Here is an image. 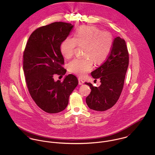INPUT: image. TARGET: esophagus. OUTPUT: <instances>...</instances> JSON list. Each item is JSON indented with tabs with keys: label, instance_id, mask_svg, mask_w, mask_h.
Returning a JSON list of instances; mask_svg holds the SVG:
<instances>
[{
	"label": "esophagus",
	"instance_id": "1",
	"mask_svg": "<svg viewBox=\"0 0 155 155\" xmlns=\"http://www.w3.org/2000/svg\"><path fill=\"white\" fill-rule=\"evenodd\" d=\"M78 81H79V85H83V84H84V81H83V80H82L81 78H79V79H78Z\"/></svg>",
	"mask_w": 155,
	"mask_h": 155
}]
</instances>
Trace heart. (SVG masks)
I'll return each mask as SVG.
<instances>
[{
    "instance_id": "1",
    "label": "heart",
    "mask_w": 155,
    "mask_h": 155,
    "mask_svg": "<svg viewBox=\"0 0 155 155\" xmlns=\"http://www.w3.org/2000/svg\"><path fill=\"white\" fill-rule=\"evenodd\" d=\"M113 44L110 33L101 31L99 28L89 25L80 27L76 31L74 38L67 37L61 43L60 49L66 58H71L77 46L84 47V58H76L69 64L71 72L84 76L96 64L104 62L109 54Z\"/></svg>"
}]
</instances>
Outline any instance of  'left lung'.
<instances>
[{"label": "left lung", "mask_w": 155, "mask_h": 155, "mask_svg": "<svg viewBox=\"0 0 155 155\" xmlns=\"http://www.w3.org/2000/svg\"><path fill=\"white\" fill-rule=\"evenodd\" d=\"M128 64L129 54L126 42L120 37H116L106 60L91 72L94 79H100V86L93 87L91 83L85 82L91 89L86 98L89 109L103 111L116 103L122 91Z\"/></svg>", "instance_id": "obj_1"}]
</instances>
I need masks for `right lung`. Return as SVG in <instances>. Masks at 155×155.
I'll list each match as a JSON object with an SVG mask.
<instances>
[{
    "label": "right lung",
    "instance_id": "add662e5",
    "mask_svg": "<svg viewBox=\"0 0 155 155\" xmlns=\"http://www.w3.org/2000/svg\"><path fill=\"white\" fill-rule=\"evenodd\" d=\"M73 25L70 23L52 22L39 27L30 36L23 54V70L29 93L37 106L48 113L64 110L68 98L77 87L73 74L63 82L54 81L55 74L64 75V64L60 46Z\"/></svg>",
    "mask_w": 155,
    "mask_h": 155
}]
</instances>
